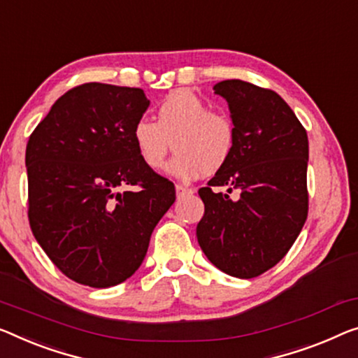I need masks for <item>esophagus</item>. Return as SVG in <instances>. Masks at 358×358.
Segmentation results:
<instances>
[{
  "label": "esophagus",
  "mask_w": 358,
  "mask_h": 358,
  "mask_svg": "<svg viewBox=\"0 0 358 358\" xmlns=\"http://www.w3.org/2000/svg\"><path fill=\"white\" fill-rule=\"evenodd\" d=\"M175 191H177L178 197H183L186 194H193V189H191L189 186H185V185H177L175 186Z\"/></svg>",
  "instance_id": "obj_1"
}]
</instances>
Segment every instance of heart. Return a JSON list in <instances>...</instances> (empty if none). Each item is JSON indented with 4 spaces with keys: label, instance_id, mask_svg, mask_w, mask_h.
Instances as JSON below:
<instances>
[{
    "label": "heart",
    "instance_id": "b5f03b06",
    "mask_svg": "<svg viewBox=\"0 0 358 358\" xmlns=\"http://www.w3.org/2000/svg\"><path fill=\"white\" fill-rule=\"evenodd\" d=\"M157 122L141 117L131 128V141L149 170L164 169L170 149L177 154L170 172L178 178L215 173L230 162L236 148V125L223 110L212 109L199 94L180 88L157 106Z\"/></svg>",
    "mask_w": 358,
    "mask_h": 358
}]
</instances>
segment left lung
Returning <instances> with one entry per match:
<instances>
[{"mask_svg": "<svg viewBox=\"0 0 358 358\" xmlns=\"http://www.w3.org/2000/svg\"><path fill=\"white\" fill-rule=\"evenodd\" d=\"M213 90L227 99L238 138L230 162L199 189L204 217L196 236L217 268L255 278L285 257L307 220V131L268 88L223 80Z\"/></svg>", "mask_w": 358, "mask_h": 358, "instance_id": "1", "label": "left lung"}]
</instances>
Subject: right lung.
<instances>
[{"instance_id":"add662e5","label":"right lung","mask_w":358,"mask_h":358,"mask_svg":"<svg viewBox=\"0 0 358 358\" xmlns=\"http://www.w3.org/2000/svg\"><path fill=\"white\" fill-rule=\"evenodd\" d=\"M148 106L141 88L78 85L27 143L31 233L80 285L109 287L130 278L175 202L172 181L149 170L131 141Z\"/></svg>"}]
</instances>
